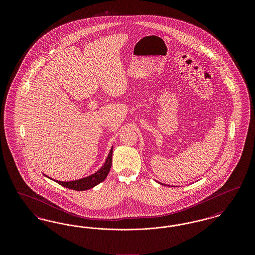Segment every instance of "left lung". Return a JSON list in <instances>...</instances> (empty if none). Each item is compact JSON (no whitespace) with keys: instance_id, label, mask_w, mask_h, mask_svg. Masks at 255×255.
I'll use <instances>...</instances> for the list:
<instances>
[{"instance_id":"8db88e82","label":"left lung","mask_w":255,"mask_h":255,"mask_svg":"<svg viewBox=\"0 0 255 255\" xmlns=\"http://www.w3.org/2000/svg\"><path fill=\"white\" fill-rule=\"evenodd\" d=\"M158 183H160V182H158ZM160 184H163V183H160ZM165 185V184H164Z\"/></svg>"}]
</instances>
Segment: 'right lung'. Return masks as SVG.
Wrapping results in <instances>:
<instances>
[{"label": "right lung", "mask_w": 255, "mask_h": 255, "mask_svg": "<svg viewBox=\"0 0 255 255\" xmlns=\"http://www.w3.org/2000/svg\"><path fill=\"white\" fill-rule=\"evenodd\" d=\"M112 155H113V147L110 150L109 155L106 158L104 165L95 174H93L89 177H86V178L80 179V180H76V181H71V182H60V181H56V180L55 181L53 180V181L59 183L64 187L76 190V191H83V190H88L90 188H93L94 186H96L98 183L103 182L106 179L110 169H111V166H112Z\"/></svg>", "instance_id": "right-lung-1"}]
</instances>
